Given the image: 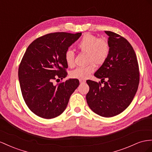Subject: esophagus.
Here are the masks:
<instances>
[{
	"mask_svg": "<svg viewBox=\"0 0 152 152\" xmlns=\"http://www.w3.org/2000/svg\"><path fill=\"white\" fill-rule=\"evenodd\" d=\"M79 82H80V84H84V83H86V80H84V79H80Z\"/></svg>",
	"mask_w": 152,
	"mask_h": 152,
	"instance_id": "obj_1",
	"label": "esophagus"
}]
</instances>
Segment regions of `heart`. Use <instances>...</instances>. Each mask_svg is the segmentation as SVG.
Listing matches in <instances>:
<instances>
[{"label":"heart","mask_w":152,"mask_h":152,"mask_svg":"<svg viewBox=\"0 0 152 152\" xmlns=\"http://www.w3.org/2000/svg\"><path fill=\"white\" fill-rule=\"evenodd\" d=\"M77 48L80 52L86 54L87 66L77 68L70 73V76L74 79H83L88 77L95 70V65L101 66L107 59L110 46L109 42L104 38H99L91 34H85L77 43ZM75 54L72 50H68L64 53V60L69 67L74 65Z\"/></svg>","instance_id":"b5f03b06"}]
</instances>
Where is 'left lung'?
<instances>
[{"instance_id": "8db88e82", "label": "left lung", "mask_w": 152, "mask_h": 152, "mask_svg": "<svg viewBox=\"0 0 152 152\" xmlns=\"http://www.w3.org/2000/svg\"><path fill=\"white\" fill-rule=\"evenodd\" d=\"M105 32L109 36V55L95 73L104 85L86 81L89 86L86 101L94 113L109 118L122 113L132 102L138 88L139 71L136 53L128 41L115 32Z\"/></svg>"}]
</instances>
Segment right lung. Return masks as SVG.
Wrapping results in <instances>:
<instances>
[{
  "label": "right lung",
  "instance_id": "add662e5",
  "mask_svg": "<svg viewBox=\"0 0 152 152\" xmlns=\"http://www.w3.org/2000/svg\"><path fill=\"white\" fill-rule=\"evenodd\" d=\"M81 34L64 32L47 34L27 47L19 66L18 79L23 100L36 115L51 119L66 109L79 81L70 79L56 86L52 81L66 77L64 53Z\"/></svg>",
  "mask_w": 152,
  "mask_h": 152
}]
</instances>
